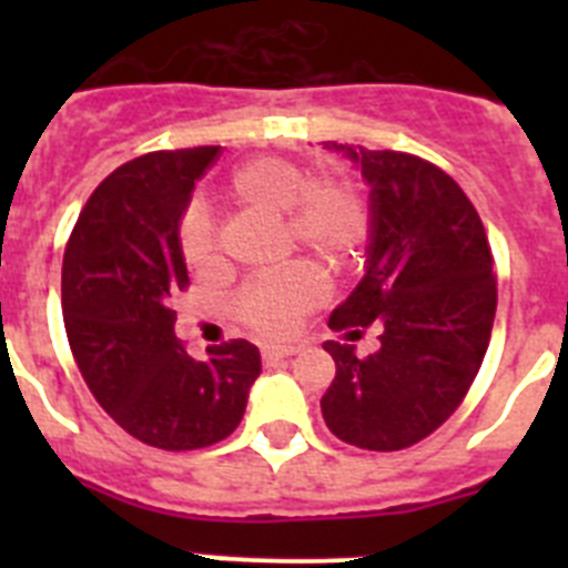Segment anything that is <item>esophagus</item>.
I'll return each mask as SVG.
<instances>
[{
  "label": "esophagus",
  "instance_id": "34e87169",
  "mask_svg": "<svg viewBox=\"0 0 568 568\" xmlns=\"http://www.w3.org/2000/svg\"><path fill=\"white\" fill-rule=\"evenodd\" d=\"M295 353H298L295 346H267V349L261 353V358H264V364H267V366H273V364H278V361H284V358H293Z\"/></svg>",
  "mask_w": 568,
  "mask_h": 568
}]
</instances>
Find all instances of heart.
Segmentation results:
<instances>
[{
    "instance_id": "obj_1",
    "label": "heart",
    "mask_w": 568,
    "mask_h": 568,
    "mask_svg": "<svg viewBox=\"0 0 568 568\" xmlns=\"http://www.w3.org/2000/svg\"><path fill=\"white\" fill-rule=\"evenodd\" d=\"M224 195L244 210L284 215L290 244L310 250L327 267H346L366 241V210L358 190L338 175H315L287 159H255L241 164L224 184ZM190 273L207 275L222 264L219 233L210 215L190 210L179 233ZM324 301V281L310 264H293L247 284L235 298V315L261 338H287Z\"/></svg>"
}]
</instances>
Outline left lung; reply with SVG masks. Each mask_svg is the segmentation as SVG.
Wrapping results in <instances>:
<instances>
[{
  "label": "left lung",
  "mask_w": 568,
  "mask_h": 568,
  "mask_svg": "<svg viewBox=\"0 0 568 568\" xmlns=\"http://www.w3.org/2000/svg\"><path fill=\"white\" fill-rule=\"evenodd\" d=\"M369 184V255L329 327L361 338L381 327L366 358L327 341L335 378L321 398L329 433L373 453L433 435L460 406L484 364L498 278L478 210L453 175L420 155L327 142Z\"/></svg>",
  "instance_id": "obj_1"
}]
</instances>
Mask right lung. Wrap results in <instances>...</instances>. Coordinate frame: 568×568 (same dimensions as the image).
Here are the masks:
<instances>
[{"instance_id": "right-lung-1", "label": "right lung", "mask_w": 568, "mask_h": 568, "mask_svg": "<svg viewBox=\"0 0 568 568\" xmlns=\"http://www.w3.org/2000/svg\"><path fill=\"white\" fill-rule=\"evenodd\" d=\"M219 148L155 150L122 164L88 199L64 247L70 353L104 413L142 444L187 453L227 438L261 373L250 341L195 361L175 338L187 290L179 222Z\"/></svg>"}]
</instances>
